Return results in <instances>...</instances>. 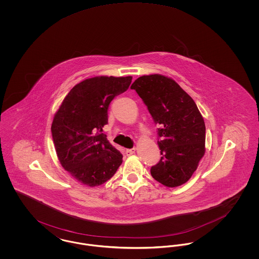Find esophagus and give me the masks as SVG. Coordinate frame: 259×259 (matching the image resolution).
Instances as JSON below:
<instances>
[{
    "mask_svg": "<svg viewBox=\"0 0 259 259\" xmlns=\"http://www.w3.org/2000/svg\"><path fill=\"white\" fill-rule=\"evenodd\" d=\"M136 148H129V149H126V150H125V154H126L127 156H130V155L134 154Z\"/></svg>",
    "mask_w": 259,
    "mask_h": 259,
    "instance_id": "obj_1",
    "label": "esophagus"
}]
</instances>
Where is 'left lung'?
<instances>
[{
    "mask_svg": "<svg viewBox=\"0 0 259 259\" xmlns=\"http://www.w3.org/2000/svg\"><path fill=\"white\" fill-rule=\"evenodd\" d=\"M131 89L148 107L158 128L161 159L152 166L154 180L168 187L185 184L205 154L206 127L197 106L174 79L162 74L143 75Z\"/></svg>",
    "mask_w": 259,
    "mask_h": 259,
    "instance_id": "1",
    "label": "left lung"
}]
</instances>
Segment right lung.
Listing matches in <instances>:
<instances>
[{"mask_svg":"<svg viewBox=\"0 0 259 259\" xmlns=\"http://www.w3.org/2000/svg\"><path fill=\"white\" fill-rule=\"evenodd\" d=\"M132 76H95L74 85L56 111L51 134L62 167L78 183L98 186L122 163V154L103 134L113 98L125 92Z\"/></svg>","mask_w":259,"mask_h":259,"instance_id":"right-lung-1","label":"right lung"}]
</instances>
